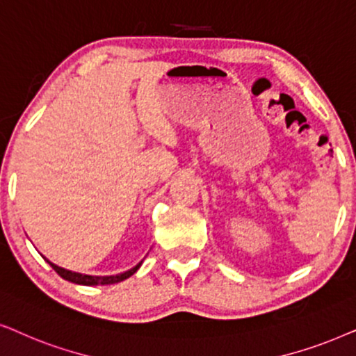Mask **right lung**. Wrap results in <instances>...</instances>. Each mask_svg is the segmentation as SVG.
<instances>
[{"label":"right lung","mask_w":356,"mask_h":356,"mask_svg":"<svg viewBox=\"0 0 356 356\" xmlns=\"http://www.w3.org/2000/svg\"><path fill=\"white\" fill-rule=\"evenodd\" d=\"M44 257V255H42ZM45 259V257H44ZM47 262L50 264V267L55 270L56 273L60 275L61 278H65V280H68L71 283H76V285H84V286H96V285H113V283H118V282H123L127 280V278H130L131 275H134L136 270L141 267V264H143V260H141L140 264H136L134 268L127 270V272L123 273H117V275H107V277H96V275H84V273H78V272H71V270H66L63 267H58V265L51 264L49 259H45Z\"/></svg>","instance_id":"right-lung-1"}]
</instances>
